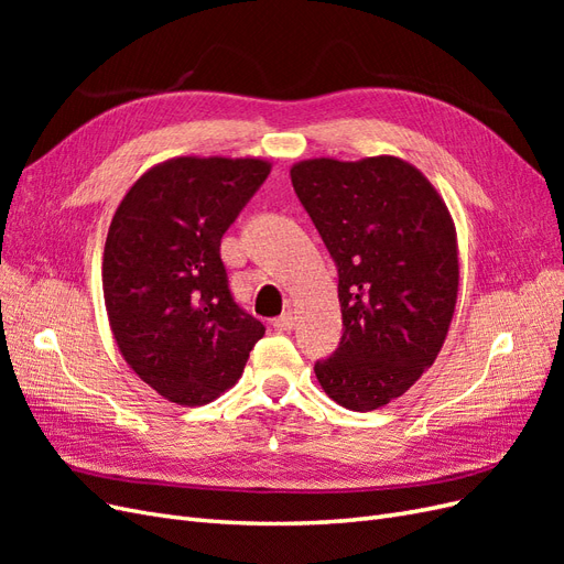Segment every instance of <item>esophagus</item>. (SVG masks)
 <instances>
[{
  "label": "esophagus",
  "instance_id": "esophagus-1",
  "mask_svg": "<svg viewBox=\"0 0 564 564\" xmlns=\"http://www.w3.org/2000/svg\"><path fill=\"white\" fill-rule=\"evenodd\" d=\"M272 327H275L278 332H292V327H294V315L292 313H282L280 317H275L272 319Z\"/></svg>",
  "mask_w": 564,
  "mask_h": 564
}]
</instances>
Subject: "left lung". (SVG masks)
Instances as JSON below:
<instances>
[{"mask_svg":"<svg viewBox=\"0 0 564 564\" xmlns=\"http://www.w3.org/2000/svg\"><path fill=\"white\" fill-rule=\"evenodd\" d=\"M292 183L338 268L344 336L315 377L340 406L371 412L404 395L445 344L458 294L454 218L433 183L392 155L303 160Z\"/></svg>","mask_w":564,"mask_h":564,"instance_id":"obj_1","label":"left lung"}]
</instances>
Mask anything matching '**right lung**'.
I'll list each match as a JSON object with an SVG mask.
<instances>
[{"instance_id": "obj_1", "label": "right lung", "mask_w": 564, "mask_h": 564, "mask_svg": "<svg viewBox=\"0 0 564 564\" xmlns=\"http://www.w3.org/2000/svg\"><path fill=\"white\" fill-rule=\"evenodd\" d=\"M270 169L259 158L166 160L112 216L104 249L110 329L133 373L169 402L216 400L265 334L230 296L220 237Z\"/></svg>"}]
</instances>
